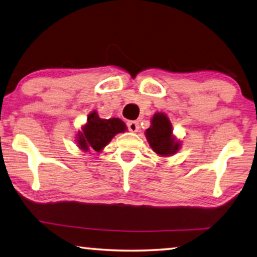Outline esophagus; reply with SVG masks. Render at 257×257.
<instances>
[{"mask_svg":"<svg viewBox=\"0 0 257 257\" xmlns=\"http://www.w3.org/2000/svg\"><path fill=\"white\" fill-rule=\"evenodd\" d=\"M127 125H128V129L132 133H137V132H139V129H140L139 121H128Z\"/></svg>","mask_w":257,"mask_h":257,"instance_id":"1","label":"esophagus"}]
</instances>
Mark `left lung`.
<instances>
[{
  "label": "left lung",
  "mask_w": 257,
  "mask_h": 257,
  "mask_svg": "<svg viewBox=\"0 0 257 257\" xmlns=\"http://www.w3.org/2000/svg\"><path fill=\"white\" fill-rule=\"evenodd\" d=\"M145 137L150 148L159 157H171L181 149V141L173 134L170 118L163 112H157L151 117L150 128L145 130Z\"/></svg>",
  "instance_id": "obj_1"
}]
</instances>
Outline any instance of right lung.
Instances as JSON below:
<instances>
[{
	"mask_svg": "<svg viewBox=\"0 0 257 257\" xmlns=\"http://www.w3.org/2000/svg\"><path fill=\"white\" fill-rule=\"evenodd\" d=\"M127 130V125L118 117L101 118L97 110H93L76 134L75 142L79 150L84 152H101L114 136Z\"/></svg>",
	"mask_w": 257,
	"mask_h": 257,
	"instance_id": "right-lung-1",
	"label": "right lung"
}]
</instances>
